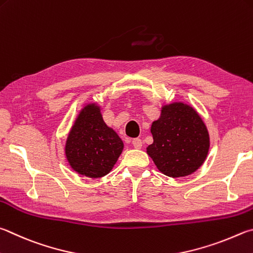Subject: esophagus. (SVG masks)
I'll use <instances>...</instances> for the list:
<instances>
[{
	"mask_svg": "<svg viewBox=\"0 0 253 253\" xmlns=\"http://www.w3.org/2000/svg\"><path fill=\"white\" fill-rule=\"evenodd\" d=\"M132 146L135 147L136 149H139V148H141V146H142V141H141V139H139V138H134L132 139Z\"/></svg>",
	"mask_w": 253,
	"mask_h": 253,
	"instance_id": "esophagus-1",
	"label": "esophagus"
}]
</instances>
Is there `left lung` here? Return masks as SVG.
<instances>
[{"label": "left lung", "mask_w": 253, "mask_h": 253, "mask_svg": "<svg viewBox=\"0 0 253 253\" xmlns=\"http://www.w3.org/2000/svg\"><path fill=\"white\" fill-rule=\"evenodd\" d=\"M150 131L154 142L147 147V153L166 176L177 178L195 172L208 155V130L189 105L173 103L165 106Z\"/></svg>", "instance_id": "8db88e82"}]
</instances>
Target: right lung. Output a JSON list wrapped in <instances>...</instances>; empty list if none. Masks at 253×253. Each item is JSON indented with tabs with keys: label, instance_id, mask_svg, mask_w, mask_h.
I'll use <instances>...</instances> for the list:
<instances>
[{
	"label": "right lung",
	"instance_id": "1",
	"mask_svg": "<svg viewBox=\"0 0 253 253\" xmlns=\"http://www.w3.org/2000/svg\"><path fill=\"white\" fill-rule=\"evenodd\" d=\"M124 144L119 136L103 121L95 104L81 112L66 141L68 163L76 172L100 178L112 170Z\"/></svg>",
	"mask_w": 253,
	"mask_h": 253
}]
</instances>
